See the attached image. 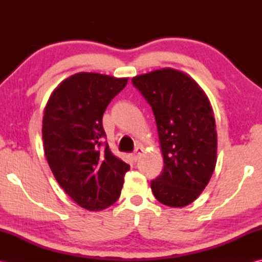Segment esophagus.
I'll list each match as a JSON object with an SVG mask.
<instances>
[{
  "label": "esophagus",
  "mask_w": 262,
  "mask_h": 262,
  "mask_svg": "<svg viewBox=\"0 0 262 262\" xmlns=\"http://www.w3.org/2000/svg\"><path fill=\"white\" fill-rule=\"evenodd\" d=\"M143 152H144V148L141 147V146H138V147L135 149L134 154H133V159H134L135 161H137L138 159L141 158V155L143 154Z\"/></svg>",
  "instance_id": "34e87169"
}]
</instances>
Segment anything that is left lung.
<instances>
[{
	"mask_svg": "<svg viewBox=\"0 0 262 262\" xmlns=\"http://www.w3.org/2000/svg\"><path fill=\"white\" fill-rule=\"evenodd\" d=\"M152 107L164 168L151 182L153 194L170 207L196 200L215 170L217 133L208 97L183 72L161 69L133 77Z\"/></svg>",
	"mask_w": 262,
	"mask_h": 262,
	"instance_id": "1",
	"label": "left lung"
}]
</instances>
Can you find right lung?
I'll use <instances>...</instances> for the list:
<instances>
[{
  "label": "right lung",
  "mask_w": 262,
  "mask_h": 262,
  "mask_svg": "<svg viewBox=\"0 0 262 262\" xmlns=\"http://www.w3.org/2000/svg\"><path fill=\"white\" fill-rule=\"evenodd\" d=\"M128 77L81 72L60 82L42 118L43 151L63 190L88 210H102L118 200L129 165L111 153L102 116Z\"/></svg>",
  "instance_id": "add662e5"
}]
</instances>
